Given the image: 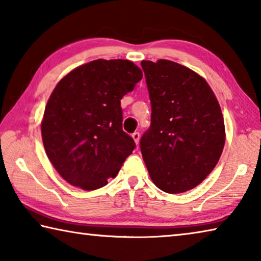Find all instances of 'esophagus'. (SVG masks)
Here are the masks:
<instances>
[{
    "label": "esophagus",
    "mask_w": 261,
    "mask_h": 261,
    "mask_svg": "<svg viewBox=\"0 0 261 261\" xmlns=\"http://www.w3.org/2000/svg\"><path fill=\"white\" fill-rule=\"evenodd\" d=\"M131 136H132V138H134L135 143L138 144V143H139V138H140V134H139V132H138V131H135L134 134H132Z\"/></svg>",
    "instance_id": "34e87169"
}]
</instances>
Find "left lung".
Returning a JSON list of instances; mask_svg holds the SVG:
<instances>
[{
    "label": "left lung",
    "instance_id": "left-lung-1",
    "mask_svg": "<svg viewBox=\"0 0 261 261\" xmlns=\"http://www.w3.org/2000/svg\"><path fill=\"white\" fill-rule=\"evenodd\" d=\"M151 100V125L140 138L149 176L167 193L200 184L218 163L226 132L208 84L168 60L141 62Z\"/></svg>",
    "mask_w": 261,
    "mask_h": 261
}]
</instances>
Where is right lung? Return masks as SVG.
I'll return each instance as SVG.
<instances>
[{"label": "right lung", "instance_id": "add662e5", "mask_svg": "<svg viewBox=\"0 0 261 261\" xmlns=\"http://www.w3.org/2000/svg\"><path fill=\"white\" fill-rule=\"evenodd\" d=\"M143 72L127 60H95L62 78L41 124L51 165L68 183L87 191L105 187L136 148L123 131L121 100Z\"/></svg>", "mask_w": 261, "mask_h": 261}]
</instances>
